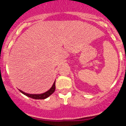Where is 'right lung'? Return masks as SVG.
Instances as JSON below:
<instances>
[{
	"mask_svg": "<svg viewBox=\"0 0 126 126\" xmlns=\"http://www.w3.org/2000/svg\"><path fill=\"white\" fill-rule=\"evenodd\" d=\"M55 80L53 83V85L52 86V87L49 89V90L47 91L46 92L43 93H40V94H30V93H26L25 92H23L22 90H19V92L21 93H23V94L26 95V96H28L30 98H32L35 99V100H43V99H45L47 98H48V96H50L53 92H55Z\"/></svg>",
	"mask_w": 126,
	"mask_h": 126,
	"instance_id": "right-lung-1",
	"label": "right lung"
}]
</instances>
